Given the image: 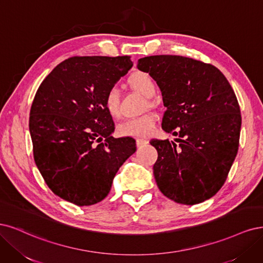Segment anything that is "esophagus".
I'll list each match as a JSON object with an SVG mask.
<instances>
[{"instance_id":"1","label":"esophagus","mask_w":263,"mask_h":263,"mask_svg":"<svg viewBox=\"0 0 263 263\" xmlns=\"http://www.w3.org/2000/svg\"><path fill=\"white\" fill-rule=\"evenodd\" d=\"M147 143H148V140L145 139V138H138V139H137V145H138L139 147L146 145Z\"/></svg>"}]
</instances>
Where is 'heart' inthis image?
<instances>
[{
    "label": "heart",
    "mask_w": 263,
    "mask_h": 263,
    "mask_svg": "<svg viewBox=\"0 0 263 263\" xmlns=\"http://www.w3.org/2000/svg\"><path fill=\"white\" fill-rule=\"evenodd\" d=\"M128 84L131 88L140 91L141 94L146 97L154 96L156 92V83L152 76L143 71H137L132 73L129 79ZM148 104L151 106L155 105V101L148 99ZM104 105L109 116L116 118L120 114L119 108V95L115 88L109 89L106 95ZM156 122L155 115H144L138 118L125 120L121 124L118 125V133L122 137H133V138H143L147 135L154 129Z\"/></svg>",
    "instance_id": "1"
}]
</instances>
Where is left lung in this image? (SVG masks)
<instances>
[{
  "label": "left lung",
  "mask_w": 263,
  "mask_h": 263,
  "mask_svg": "<svg viewBox=\"0 0 263 263\" xmlns=\"http://www.w3.org/2000/svg\"><path fill=\"white\" fill-rule=\"evenodd\" d=\"M162 90V128L175 142L152 140L158 153L154 177L165 197L193 205L225 183L238 152L241 115L224 74L214 65L181 55H151L138 61Z\"/></svg>",
  "instance_id": "left-lung-1"
}]
</instances>
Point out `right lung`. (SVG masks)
Returning <instances> with one entry per match:
<instances>
[{
    "instance_id": "obj_1",
    "label": "right lung",
    "mask_w": 263,
    "mask_h": 263,
    "mask_svg": "<svg viewBox=\"0 0 263 263\" xmlns=\"http://www.w3.org/2000/svg\"><path fill=\"white\" fill-rule=\"evenodd\" d=\"M131 57H72L42 81L29 131L33 159L48 187L79 206L104 200L121 165L135 151L132 138L115 139L106 92L131 69Z\"/></svg>"
}]
</instances>
